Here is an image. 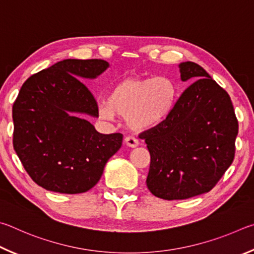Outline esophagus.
Instances as JSON below:
<instances>
[{
    "label": "esophagus",
    "instance_id": "esophagus-1",
    "mask_svg": "<svg viewBox=\"0 0 254 254\" xmlns=\"http://www.w3.org/2000/svg\"><path fill=\"white\" fill-rule=\"evenodd\" d=\"M125 145L127 146V147H130V148H135L137 146L139 145V141L135 137H126L125 138Z\"/></svg>",
    "mask_w": 254,
    "mask_h": 254
}]
</instances>
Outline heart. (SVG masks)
<instances>
[{"label": "heart", "instance_id": "b5f03b06", "mask_svg": "<svg viewBox=\"0 0 254 254\" xmlns=\"http://www.w3.org/2000/svg\"><path fill=\"white\" fill-rule=\"evenodd\" d=\"M176 100L177 90L171 79L127 78L116 83L109 90L108 99L100 102L99 116L106 120L122 116L130 129L150 130L167 122Z\"/></svg>", "mask_w": 254, "mask_h": 254}]
</instances>
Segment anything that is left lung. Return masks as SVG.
I'll return each mask as SVG.
<instances>
[{"instance_id":"1","label":"left lung","mask_w":254,"mask_h":254,"mask_svg":"<svg viewBox=\"0 0 254 254\" xmlns=\"http://www.w3.org/2000/svg\"><path fill=\"white\" fill-rule=\"evenodd\" d=\"M179 68L182 81L194 82L166 123L140 135L150 154L146 184L167 201L214 188L233 162L239 130L228 92L195 62H182Z\"/></svg>"}]
</instances>
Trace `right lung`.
<instances>
[{"label": "right lung", "mask_w": 254, "mask_h": 254, "mask_svg": "<svg viewBox=\"0 0 254 254\" xmlns=\"http://www.w3.org/2000/svg\"><path fill=\"white\" fill-rule=\"evenodd\" d=\"M108 66L101 59H65L21 87L12 109L13 147L31 179L47 190L87 192L122 146V134H100L82 117H98V106L79 79H95Z\"/></svg>", "instance_id": "obj_1"}]
</instances>
